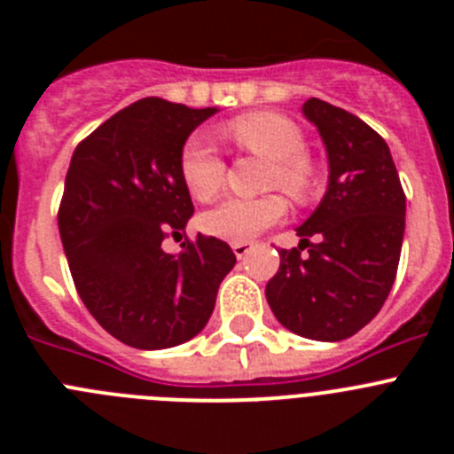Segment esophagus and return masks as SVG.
Here are the masks:
<instances>
[{"label":"esophagus","instance_id":"34e87169","mask_svg":"<svg viewBox=\"0 0 454 454\" xmlns=\"http://www.w3.org/2000/svg\"><path fill=\"white\" fill-rule=\"evenodd\" d=\"M231 250H234L236 259H246L247 252L252 250L250 243H231Z\"/></svg>","mask_w":454,"mask_h":454}]
</instances>
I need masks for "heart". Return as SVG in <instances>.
Listing matches in <instances>:
<instances>
[{
  "label": "heart",
  "instance_id": "1",
  "mask_svg": "<svg viewBox=\"0 0 454 454\" xmlns=\"http://www.w3.org/2000/svg\"><path fill=\"white\" fill-rule=\"evenodd\" d=\"M227 134L240 147L270 159V186H279L293 200L304 202L316 191V168L304 152V136L286 115L259 111L231 120ZM179 172L188 192L198 200H211L223 188L224 163L202 136H191L179 156ZM286 215V202L279 195L263 198H227L207 211L204 230L231 243H247L270 224Z\"/></svg>",
  "mask_w": 454,
  "mask_h": 454
}]
</instances>
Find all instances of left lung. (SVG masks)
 <instances>
[{
	"mask_svg": "<svg viewBox=\"0 0 454 454\" xmlns=\"http://www.w3.org/2000/svg\"><path fill=\"white\" fill-rule=\"evenodd\" d=\"M302 114L318 127L330 182L314 214L295 230L300 246L279 250L266 300L286 330L343 340L375 318L395 282L404 191L388 145L364 120L316 98L304 102Z\"/></svg>",
	"mask_w": 454,
	"mask_h": 454,
	"instance_id": "8db88e82",
	"label": "left lung"
}]
</instances>
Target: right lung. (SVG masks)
<instances>
[{
	"mask_svg": "<svg viewBox=\"0 0 454 454\" xmlns=\"http://www.w3.org/2000/svg\"><path fill=\"white\" fill-rule=\"evenodd\" d=\"M215 111L138 99L83 138L67 168L59 231L79 298L108 334L138 350L200 334L236 263L214 236L186 239L179 254L161 247L195 211L179 156Z\"/></svg>",
	"mask_w": 454,
	"mask_h": 454,
	"instance_id": "right-lung-1",
	"label": "right lung"
}]
</instances>
